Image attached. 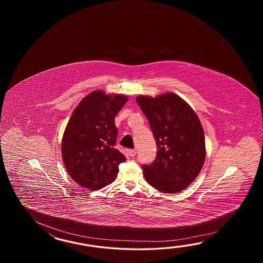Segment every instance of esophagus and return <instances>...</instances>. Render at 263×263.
Here are the masks:
<instances>
[{"mask_svg":"<svg viewBox=\"0 0 263 263\" xmlns=\"http://www.w3.org/2000/svg\"><path fill=\"white\" fill-rule=\"evenodd\" d=\"M129 155L134 158V157H135V155H136V151H135V149H129Z\"/></svg>","mask_w":263,"mask_h":263,"instance_id":"obj_1","label":"esophagus"}]
</instances>
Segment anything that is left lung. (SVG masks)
Here are the masks:
<instances>
[{"instance_id":"obj_1","label":"left lung","mask_w":263,"mask_h":263,"mask_svg":"<svg viewBox=\"0 0 263 263\" xmlns=\"http://www.w3.org/2000/svg\"><path fill=\"white\" fill-rule=\"evenodd\" d=\"M158 146L155 161L143 165L145 180L162 193L184 190L201 171L206 158L201 122L192 107L171 92L136 97Z\"/></svg>"}]
</instances>
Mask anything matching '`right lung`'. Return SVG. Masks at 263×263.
Returning <instances> with one entry per match:
<instances>
[{
	"instance_id": "add662e5",
	"label": "right lung",
	"mask_w": 263,
	"mask_h": 263,
	"mask_svg": "<svg viewBox=\"0 0 263 263\" xmlns=\"http://www.w3.org/2000/svg\"><path fill=\"white\" fill-rule=\"evenodd\" d=\"M128 101L126 96L95 90L74 109L62 139V158L71 179L88 190L112 183L126 158L115 148V118Z\"/></svg>"
}]
</instances>
